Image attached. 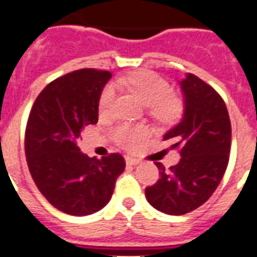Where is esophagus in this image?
Wrapping results in <instances>:
<instances>
[{"label": "esophagus", "instance_id": "esophagus-1", "mask_svg": "<svg viewBox=\"0 0 257 257\" xmlns=\"http://www.w3.org/2000/svg\"><path fill=\"white\" fill-rule=\"evenodd\" d=\"M125 161H126V164L128 165H137L140 161L137 160V159H135V157H125Z\"/></svg>", "mask_w": 257, "mask_h": 257}]
</instances>
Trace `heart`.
I'll return each mask as SVG.
<instances>
[{
	"instance_id": "heart-1",
	"label": "heart",
	"mask_w": 257,
	"mask_h": 257,
	"mask_svg": "<svg viewBox=\"0 0 257 257\" xmlns=\"http://www.w3.org/2000/svg\"><path fill=\"white\" fill-rule=\"evenodd\" d=\"M121 86L128 88L140 97L145 105L151 106V114L161 122H172L180 114L181 105L175 96H172V88L167 80L159 74L140 70L129 74L126 77L118 78ZM117 90L113 84H108L101 92L98 100V110L102 114H108L113 109L116 101ZM148 136V129L145 126L121 124L112 131V139L116 144L124 149L133 151L139 148L141 143Z\"/></svg>"
}]
</instances>
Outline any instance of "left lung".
Wrapping results in <instances>:
<instances>
[{"label": "left lung", "mask_w": 257, "mask_h": 257, "mask_svg": "<svg viewBox=\"0 0 257 257\" xmlns=\"http://www.w3.org/2000/svg\"><path fill=\"white\" fill-rule=\"evenodd\" d=\"M184 114L164 135L180 161L169 171L156 163L160 179L145 189L148 203L167 215H184L203 205L223 179L231 151V121L219 93L192 73L180 81Z\"/></svg>", "instance_id": "8db88e82"}]
</instances>
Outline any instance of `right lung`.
I'll return each instance as SVG.
<instances>
[{
    "label": "right lung",
    "instance_id": "right-lung-1",
    "mask_svg": "<svg viewBox=\"0 0 257 257\" xmlns=\"http://www.w3.org/2000/svg\"><path fill=\"white\" fill-rule=\"evenodd\" d=\"M112 74L74 70L44 88L34 101L25 131L30 175L58 211L86 216L109 203L125 160L112 153L101 160L78 148L84 126L98 121V100Z\"/></svg>",
    "mask_w": 257,
    "mask_h": 257
}]
</instances>
